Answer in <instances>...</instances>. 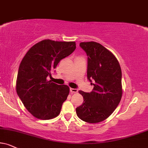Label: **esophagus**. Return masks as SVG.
Wrapping results in <instances>:
<instances>
[{"instance_id": "esophagus-1", "label": "esophagus", "mask_w": 148, "mask_h": 148, "mask_svg": "<svg viewBox=\"0 0 148 148\" xmlns=\"http://www.w3.org/2000/svg\"><path fill=\"white\" fill-rule=\"evenodd\" d=\"M78 90L77 88H70V92H72V93H76V92H77Z\"/></svg>"}]
</instances>
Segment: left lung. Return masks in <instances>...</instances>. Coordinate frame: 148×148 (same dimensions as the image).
Here are the masks:
<instances>
[{"label": "left lung", "instance_id": "left-lung-1", "mask_svg": "<svg viewBox=\"0 0 148 148\" xmlns=\"http://www.w3.org/2000/svg\"><path fill=\"white\" fill-rule=\"evenodd\" d=\"M88 56L87 77L93 85L90 92H79L82 104L76 108L80 119L90 123L103 121L114 112L122 97L121 69L115 56L101 44H79Z\"/></svg>", "mask_w": 148, "mask_h": 148}]
</instances>
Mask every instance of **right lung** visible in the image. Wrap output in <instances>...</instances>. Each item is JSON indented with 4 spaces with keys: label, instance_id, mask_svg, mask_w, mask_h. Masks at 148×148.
Returning <instances> with one entry per match:
<instances>
[{
    "label": "right lung",
    "instance_id": "right-lung-1",
    "mask_svg": "<svg viewBox=\"0 0 148 148\" xmlns=\"http://www.w3.org/2000/svg\"><path fill=\"white\" fill-rule=\"evenodd\" d=\"M76 49L75 42L44 40L34 45L24 56L18 69L16 92L27 110L40 119H51L60 114L69 94V87L58 85L47 77L60 60Z\"/></svg>",
    "mask_w": 148,
    "mask_h": 148
}]
</instances>
